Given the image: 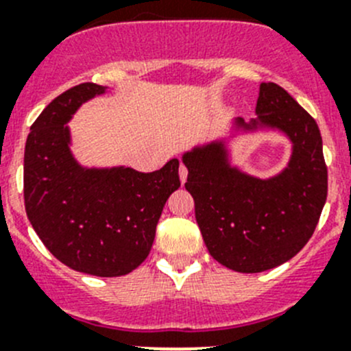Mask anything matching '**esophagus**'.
Here are the masks:
<instances>
[{
    "label": "esophagus",
    "mask_w": 351,
    "mask_h": 351,
    "mask_svg": "<svg viewBox=\"0 0 351 351\" xmlns=\"http://www.w3.org/2000/svg\"><path fill=\"white\" fill-rule=\"evenodd\" d=\"M180 182H182V183H185V180H186V175H189V171H186V168H185V166H180Z\"/></svg>",
    "instance_id": "1"
}]
</instances>
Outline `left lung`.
Returning a JSON list of instances; mask_svg holds the SVG:
<instances>
[{
	"label": "left lung",
	"mask_w": 351,
	"mask_h": 351,
	"mask_svg": "<svg viewBox=\"0 0 351 351\" xmlns=\"http://www.w3.org/2000/svg\"><path fill=\"white\" fill-rule=\"evenodd\" d=\"M256 119L235 128L279 130L293 143L286 168L271 178L245 175L228 160L223 140L183 154L185 189L209 254L242 274L286 263L310 241L327 199V166L315 119L275 83H261Z\"/></svg>",
	"instance_id": "obj_1"
}]
</instances>
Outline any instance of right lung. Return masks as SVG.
<instances>
[{
	"label": "right lung",
	"instance_id": "1",
	"mask_svg": "<svg viewBox=\"0 0 351 351\" xmlns=\"http://www.w3.org/2000/svg\"><path fill=\"white\" fill-rule=\"evenodd\" d=\"M107 88L83 83L58 95L31 126L24 154V201L32 228L69 268L97 277L135 270L150 253L157 221L180 186L178 159L152 173L83 168L67 123Z\"/></svg>",
	"mask_w": 351,
	"mask_h": 351
}]
</instances>
